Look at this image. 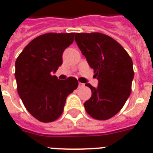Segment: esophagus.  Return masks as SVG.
<instances>
[{"mask_svg":"<svg viewBox=\"0 0 153 153\" xmlns=\"http://www.w3.org/2000/svg\"><path fill=\"white\" fill-rule=\"evenodd\" d=\"M78 86H79V88H83V87H85V84H83V83L79 82V84H78Z\"/></svg>","mask_w":153,"mask_h":153,"instance_id":"34e87169","label":"esophagus"}]
</instances>
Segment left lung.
<instances>
[{
  "label": "left lung",
  "mask_w": 153,
  "mask_h": 153,
  "mask_svg": "<svg viewBox=\"0 0 153 153\" xmlns=\"http://www.w3.org/2000/svg\"><path fill=\"white\" fill-rule=\"evenodd\" d=\"M75 41L98 79V87L86 86L92 97L84 104L90 117L105 120L120 112L132 91V60L111 36L100 33H77Z\"/></svg>",
  "instance_id": "obj_1"
}]
</instances>
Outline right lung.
<instances>
[{"instance_id": "obj_1", "label": "right lung", "mask_w": 153, "mask_h": 153, "mask_svg": "<svg viewBox=\"0 0 153 153\" xmlns=\"http://www.w3.org/2000/svg\"><path fill=\"white\" fill-rule=\"evenodd\" d=\"M75 33H48L30 41L16 59L17 92L30 114L44 123L60 117L66 98L77 88L75 77L58 80L52 73L62 65V54Z\"/></svg>"}]
</instances>
